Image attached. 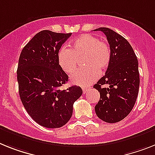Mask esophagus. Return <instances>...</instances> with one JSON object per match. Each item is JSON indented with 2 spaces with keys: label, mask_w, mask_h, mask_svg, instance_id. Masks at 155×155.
Instances as JSON below:
<instances>
[{
  "label": "esophagus",
  "mask_w": 155,
  "mask_h": 155,
  "mask_svg": "<svg viewBox=\"0 0 155 155\" xmlns=\"http://www.w3.org/2000/svg\"><path fill=\"white\" fill-rule=\"evenodd\" d=\"M88 90H89V88L88 87H83V92H84V94L87 93Z\"/></svg>",
  "instance_id": "obj_1"
}]
</instances>
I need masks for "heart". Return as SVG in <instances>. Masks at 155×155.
I'll use <instances>...</instances> for the list:
<instances>
[{"label":"heart","instance_id":"1","mask_svg":"<svg viewBox=\"0 0 155 155\" xmlns=\"http://www.w3.org/2000/svg\"><path fill=\"white\" fill-rule=\"evenodd\" d=\"M82 59L84 67L71 75V82L86 87L95 81L99 73H103L110 64V45L96 36L84 34L71 42L70 49L62 47L58 53V63L66 73H73L79 66V61Z\"/></svg>","mask_w":155,"mask_h":155}]
</instances>
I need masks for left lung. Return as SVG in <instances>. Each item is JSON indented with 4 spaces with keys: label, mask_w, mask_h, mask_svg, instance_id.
<instances>
[{
    "label": "left lung",
    "mask_w": 155,
    "mask_h": 155,
    "mask_svg": "<svg viewBox=\"0 0 155 155\" xmlns=\"http://www.w3.org/2000/svg\"><path fill=\"white\" fill-rule=\"evenodd\" d=\"M94 31L106 35L111 49V59L106 74L94 85L100 92V100L94 110L97 117L103 121L116 123L125 118L136 103L140 87L138 60L123 36L107 27Z\"/></svg>",
    "instance_id": "8db88e82"
}]
</instances>
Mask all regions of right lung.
I'll return each mask as SVG.
<instances>
[{
    "label": "right lung",
    "mask_w": 155,
    "mask_h": 155,
    "mask_svg": "<svg viewBox=\"0 0 155 155\" xmlns=\"http://www.w3.org/2000/svg\"><path fill=\"white\" fill-rule=\"evenodd\" d=\"M71 34L41 31L23 47L17 68L21 102L31 118L48 128H61L71 117L80 87H59L68 76L58 63V53Z\"/></svg>",
    "instance_id": "right-lung-1"
}]
</instances>
